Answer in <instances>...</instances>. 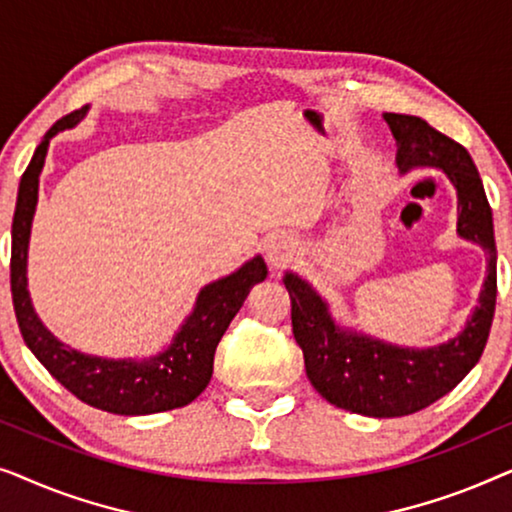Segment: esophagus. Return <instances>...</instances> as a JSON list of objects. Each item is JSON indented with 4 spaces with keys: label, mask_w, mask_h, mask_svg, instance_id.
Listing matches in <instances>:
<instances>
[{
    "label": "esophagus",
    "mask_w": 512,
    "mask_h": 512,
    "mask_svg": "<svg viewBox=\"0 0 512 512\" xmlns=\"http://www.w3.org/2000/svg\"><path fill=\"white\" fill-rule=\"evenodd\" d=\"M293 256H296V247H293V242L289 240V237H277V240L270 242L268 263L275 270H282L284 265H289L293 261Z\"/></svg>",
    "instance_id": "34e87169"
}]
</instances>
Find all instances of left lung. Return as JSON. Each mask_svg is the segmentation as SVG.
Instances as JSON below:
<instances>
[{
	"label": "left lung",
	"instance_id": "8db88e82",
	"mask_svg": "<svg viewBox=\"0 0 512 512\" xmlns=\"http://www.w3.org/2000/svg\"><path fill=\"white\" fill-rule=\"evenodd\" d=\"M398 142L396 163L440 167L459 193L461 237L489 254L485 289L464 333L431 349L384 345L380 340L340 331L326 303L296 275H286L291 296L293 338L303 349L305 373L328 403L366 417H403L429 408L457 387L485 352L496 307V244L492 207L473 158L459 142L417 116L384 114Z\"/></svg>",
	"mask_w": 512,
	"mask_h": 512
}]
</instances>
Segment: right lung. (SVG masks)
Instances as JSON below:
<instances>
[{"instance_id": "1", "label": "right lung", "mask_w": 512, "mask_h": 512, "mask_svg": "<svg viewBox=\"0 0 512 512\" xmlns=\"http://www.w3.org/2000/svg\"><path fill=\"white\" fill-rule=\"evenodd\" d=\"M83 116H86V107L53 123L20 179L11 226V296L18 328L25 345L44 363L48 373L79 401L97 410L114 412V415H153V412L184 408L195 401L212 380L216 345L235 314L240 312L251 286L263 282L268 268L263 258L256 256L233 275L205 286L177 338L163 354L153 359L109 361L100 356L79 354L55 340L34 314L30 296H27V242H30L39 172L44 167L48 142L55 132L74 128Z\"/></svg>"}]
</instances>
